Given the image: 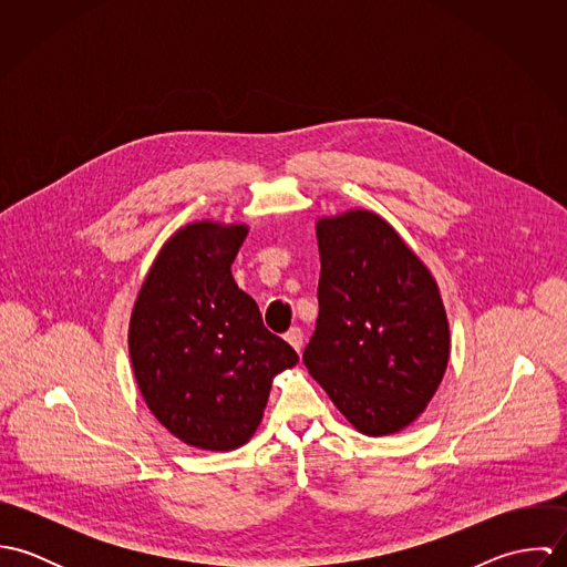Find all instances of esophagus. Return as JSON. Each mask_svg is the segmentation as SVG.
I'll list each match as a JSON object with an SVG mask.
<instances>
[{
	"label": "esophagus",
	"instance_id": "obj_1",
	"mask_svg": "<svg viewBox=\"0 0 567 567\" xmlns=\"http://www.w3.org/2000/svg\"><path fill=\"white\" fill-rule=\"evenodd\" d=\"M286 340L292 344L295 351H301V347H303V331H301V327H290L286 331Z\"/></svg>",
	"mask_w": 567,
	"mask_h": 567
}]
</instances>
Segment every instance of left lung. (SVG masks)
<instances>
[{
	"mask_svg": "<svg viewBox=\"0 0 567 567\" xmlns=\"http://www.w3.org/2000/svg\"><path fill=\"white\" fill-rule=\"evenodd\" d=\"M317 238L319 319L303 362L358 432L395 434L430 404L447 369L439 286L373 212L321 218Z\"/></svg>",
	"mask_w": 567,
	"mask_h": 567,
	"instance_id": "left-lung-1",
	"label": "left lung"
}]
</instances>
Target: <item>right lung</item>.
<instances>
[{
	"instance_id": "add662e5",
	"label": "right lung",
	"mask_w": 567,
	"mask_h": 567,
	"mask_svg": "<svg viewBox=\"0 0 567 567\" xmlns=\"http://www.w3.org/2000/svg\"><path fill=\"white\" fill-rule=\"evenodd\" d=\"M246 225L192 223L163 244L137 295L128 351L144 402L178 441L229 452L257 430L272 378L299 362L231 264Z\"/></svg>"
}]
</instances>
